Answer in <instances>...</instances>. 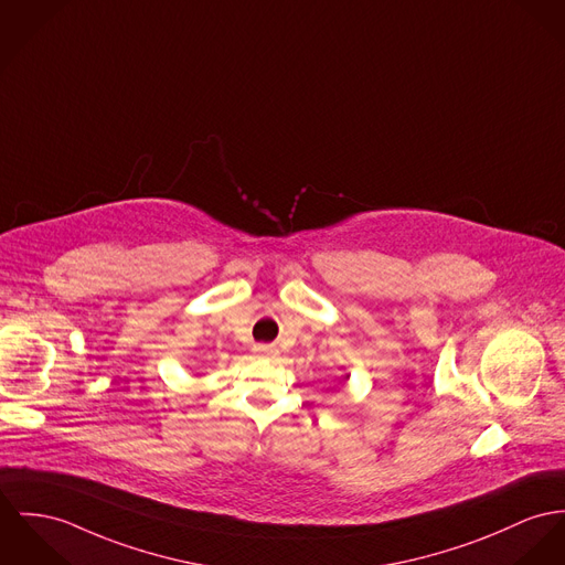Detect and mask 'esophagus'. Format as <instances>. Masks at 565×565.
<instances>
[{
	"instance_id": "1",
	"label": "esophagus",
	"mask_w": 565,
	"mask_h": 565,
	"mask_svg": "<svg viewBox=\"0 0 565 565\" xmlns=\"http://www.w3.org/2000/svg\"><path fill=\"white\" fill-rule=\"evenodd\" d=\"M256 352L262 356H275L277 354V348L275 347H256Z\"/></svg>"
}]
</instances>
